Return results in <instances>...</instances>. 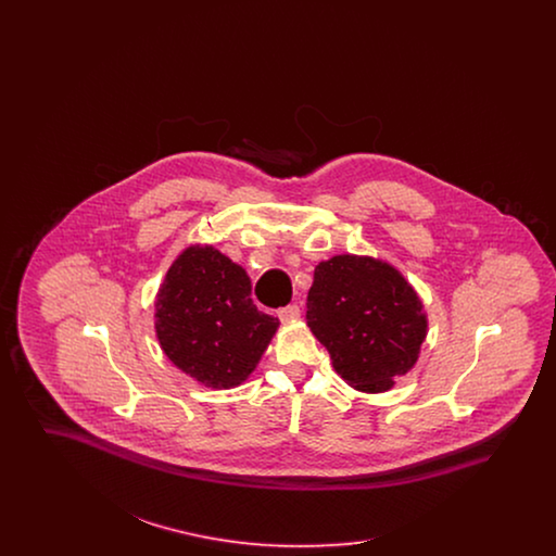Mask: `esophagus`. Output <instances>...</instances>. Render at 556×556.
Segmentation results:
<instances>
[{
  "label": "esophagus",
  "instance_id": "1",
  "mask_svg": "<svg viewBox=\"0 0 556 556\" xmlns=\"http://www.w3.org/2000/svg\"><path fill=\"white\" fill-rule=\"evenodd\" d=\"M279 318L281 320H293V318L300 317V306L298 304H290V306H283V308H279Z\"/></svg>",
  "mask_w": 556,
  "mask_h": 556
}]
</instances>
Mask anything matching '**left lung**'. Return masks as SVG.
<instances>
[{"label": "left lung", "mask_w": 556, "mask_h": 556, "mask_svg": "<svg viewBox=\"0 0 556 556\" xmlns=\"http://www.w3.org/2000/svg\"><path fill=\"white\" fill-rule=\"evenodd\" d=\"M421 308L394 266L344 254L315 268L306 320L348 383L386 392L419 358L427 333Z\"/></svg>", "instance_id": "obj_1"}]
</instances>
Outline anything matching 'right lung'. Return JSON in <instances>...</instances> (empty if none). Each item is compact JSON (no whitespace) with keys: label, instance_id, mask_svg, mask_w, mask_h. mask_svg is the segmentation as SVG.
Wrapping results in <instances>:
<instances>
[{"label":"right lung","instance_id":"1","mask_svg":"<svg viewBox=\"0 0 556 556\" xmlns=\"http://www.w3.org/2000/svg\"><path fill=\"white\" fill-rule=\"evenodd\" d=\"M279 320L252 302L241 266L211 245H193L173 263L156 300L164 354L211 388L239 386L256 369Z\"/></svg>","mask_w":556,"mask_h":556}]
</instances>
